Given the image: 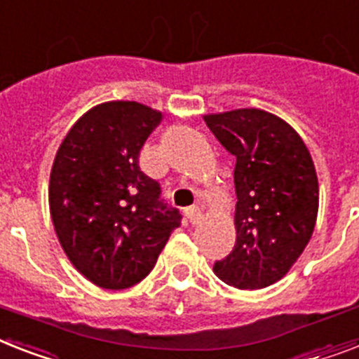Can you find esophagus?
Returning <instances> with one entry per match:
<instances>
[{"label":"esophagus","mask_w":359,"mask_h":359,"mask_svg":"<svg viewBox=\"0 0 359 359\" xmlns=\"http://www.w3.org/2000/svg\"><path fill=\"white\" fill-rule=\"evenodd\" d=\"M186 217H188V221L191 223V225H197L201 219H203V212H201L199 206H188V208L184 210Z\"/></svg>","instance_id":"34e87169"}]
</instances>
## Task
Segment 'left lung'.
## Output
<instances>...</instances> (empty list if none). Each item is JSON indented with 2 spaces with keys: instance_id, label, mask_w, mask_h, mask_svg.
<instances>
[{
  "instance_id": "8db88e82",
  "label": "left lung",
  "mask_w": 359,
  "mask_h": 359,
  "mask_svg": "<svg viewBox=\"0 0 359 359\" xmlns=\"http://www.w3.org/2000/svg\"><path fill=\"white\" fill-rule=\"evenodd\" d=\"M205 121L236 156V245L214 273L238 290H262L291 269L313 234L316 165L301 136L265 110L210 114Z\"/></svg>"
}]
</instances>
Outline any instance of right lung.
Masks as SVG:
<instances>
[{
	"mask_svg": "<svg viewBox=\"0 0 359 359\" xmlns=\"http://www.w3.org/2000/svg\"><path fill=\"white\" fill-rule=\"evenodd\" d=\"M160 119L162 114L134 101L97 104L69 129L55 156V232L75 269L104 290L144 280L182 219L138 164Z\"/></svg>",
	"mask_w": 359,
	"mask_h": 359,
	"instance_id": "add662e5",
	"label": "right lung"
}]
</instances>
